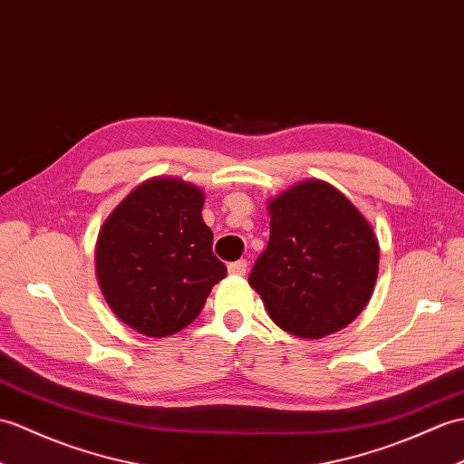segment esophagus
I'll list each match as a JSON object with an SVG mask.
<instances>
[{"instance_id":"esophagus-1","label":"esophagus","mask_w":464,"mask_h":464,"mask_svg":"<svg viewBox=\"0 0 464 464\" xmlns=\"http://www.w3.org/2000/svg\"><path fill=\"white\" fill-rule=\"evenodd\" d=\"M227 271H229V275H233V276H243V275L246 273V261H245V258H241V261L231 263V265L227 266Z\"/></svg>"}]
</instances>
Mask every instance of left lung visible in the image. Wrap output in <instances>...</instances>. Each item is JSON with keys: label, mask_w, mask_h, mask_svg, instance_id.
Wrapping results in <instances>:
<instances>
[{"label": "left lung", "mask_w": 464, "mask_h": 464, "mask_svg": "<svg viewBox=\"0 0 464 464\" xmlns=\"http://www.w3.org/2000/svg\"><path fill=\"white\" fill-rule=\"evenodd\" d=\"M271 239L249 285L278 328L318 340L368 306L380 243L363 213L328 181L304 179L266 203Z\"/></svg>", "instance_id": "left-lung-1"}]
</instances>
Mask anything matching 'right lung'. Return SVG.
<instances>
[{"mask_svg":"<svg viewBox=\"0 0 464 464\" xmlns=\"http://www.w3.org/2000/svg\"><path fill=\"white\" fill-rule=\"evenodd\" d=\"M203 201V189L181 178H150L99 231L94 266L101 293L118 320L148 338L189 326L227 275L211 251Z\"/></svg>","mask_w":464,"mask_h":464,"instance_id":"add662e5","label":"right lung"}]
</instances>
